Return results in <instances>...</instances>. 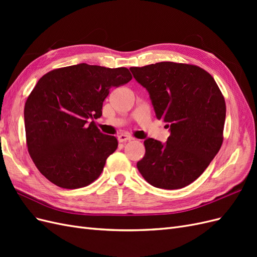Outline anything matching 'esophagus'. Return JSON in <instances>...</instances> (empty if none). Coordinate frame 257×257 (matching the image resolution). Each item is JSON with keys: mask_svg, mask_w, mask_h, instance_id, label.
<instances>
[{"mask_svg": "<svg viewBox=\"0 0 257 257\" xmlns=\"http://www.w3.org/2000/svg\"><path fill=\"white\" fill-rule=\"evenodd\" d=\"M133 137L130 136V135H126V134H121L118 136V141L120 143H125V142H130V141H133Z\"/></svg>", "mask_w": 257, "mask_h": 257, "instance_id": "1", "label": "esophagus"}]
</instances>
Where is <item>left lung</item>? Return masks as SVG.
<instances>
[{"instance_id": "1", "label": "left lung", "mask_w": 257, "mask_h": 257, "mask_svg": "<svg viewBox=\"0 0 257 257\" xmlns=\"http://www.w3.org/2000/svg\"><path fill=\"white\" fill-rule=\"evenodd\" d=\"M130 69L149 92L157 118L170 130L165 144L146 139L137 168L155 188L182 189L205 172L220 150L224 96L213 77L196 65L160 62Z\"/></svg>"}]
</instances>
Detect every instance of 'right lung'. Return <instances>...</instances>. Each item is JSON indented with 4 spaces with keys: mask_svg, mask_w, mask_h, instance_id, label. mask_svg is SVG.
<instances>
[{
    "mask_svg": "<svg viewBox=\"0 0 257 257\" xmlns=\"http://www.w3.org/2000/svg\"><path fill=\"white\" fill-rule=\"evenodd\" d=\"M131 79L126 67L81 63L53 69L37 81L25 105L26 138L31 159L50 182L79 189L102 174L118 141L89 121L102 115L110 89Z\"/></svg>",
    "mask_w": 257,
    "mask_h": 257,
    "instance_id": "right-lung-1",
    "label": "right lung"
}]
</instances>
